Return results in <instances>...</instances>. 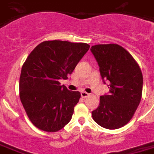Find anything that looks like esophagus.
<instances>
[{
	"label": "esophagus",
	"instance_id": "obj_1",
	"mask_svg": "<svg viewBox=\"0 0 154 154\" xmlns=\"http://www.w3.org/2000/svg\"><path fill=\"white\" fill-rule=\"evenodd\" d=\"M80 95H81L82 98H86V97L89 96V94L86 92H80Z\"/></svg>",
	"mask_w": 154,
	"mask_h": 154
}]
</instances>
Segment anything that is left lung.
<instances>
[{"mask_svg":"<svg viewBox=\"0 0 154 154\" xmlns=\"http://www.w3.org/2000/svg\"><path fill=\"white\" fill-rule=\"evenodd\" d=\"M98 62L108 94L100 97L92 118L101 127L117 129L127 124L141 99L143 76L130 53L118 44H98L90 49Z\"/></svg>","mask_w":154,"mask_h":154,"instance_id":"1","label":"left lung"}]
</instances>
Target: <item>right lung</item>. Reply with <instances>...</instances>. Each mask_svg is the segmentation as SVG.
<instances>
[{"label":"right lung","mask_w":154,"mask_h":154,"mask_svg":"<svg viewBox=\"0 0 154 154\" xmlns=\"http://www.w3.org/2000/svg\"><path fill=\"white\" fill-rule=\"evenodd\" d=\"M85 43L49 41L37 45L25 60L19 95L31 123L46 132L62 129L71 120L80 93L61 86L89 50Z\"/></svg>","instance_id":"1"}]
</instances>
